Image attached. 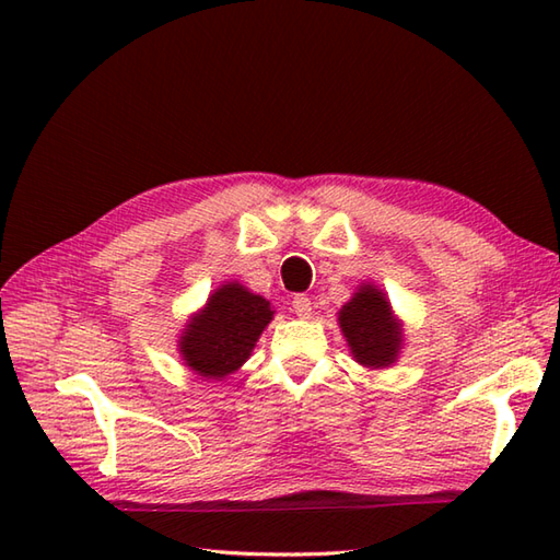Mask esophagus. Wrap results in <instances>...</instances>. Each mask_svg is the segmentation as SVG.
Returning a JSON list of instances; mask_svg holds the SVG:
<instances>
[{"label":"esophagus","mask_w":560,"mask_h":560,"mask_svg":"<svg viewBox=\"0 0 560 560\" xmlns=\"http://www.w3.org/2000/svg\"><path fill=\"white\" fill-rule=\"evenodd\" d=\"M293 313L299 315V317H311V313H313V303H311V299H307V295H303V293H299V295H293Z\"/></svg>","instance_id":"obj_1"}]
</instances>
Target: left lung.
I'll return each instance as SVG.
<instances>
[{
    "mask_svg": "<svg viewBox=\"0 0 560 560\" xmlns=\"http://www.w3.org/2000/svg\"><path fill=\"white\" fill-rule=\"evenodd\" d=\"M339 327L355 363L387 368L397 361L404 343L401 323L392 315L387 295L373 283H363L353 299L341 307Z\"/></svg>",
    "mask_w": 560,
    "mask_h": 560,
    "instance_id": "1",
    "label": "left lung"
}]
</instances>
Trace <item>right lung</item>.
<instances>
[{
    "label": "right lung",
    "mask_w": 560,
    "mask_h": 560,
    "mask_svg": "<svg viewBox=\"0 0 560 560\" xmlns=\"http://www.w3.org/2000/svg\"><path fill=\"white\" fill-rule=\"evenodd\" d=\"M271 317L267 299L247 291L243 283L225 281L189 317L177 349L189 371L207 380H223L249 359Z\"/></svg>",
    "instance_id": "1"
}]
</instances>
